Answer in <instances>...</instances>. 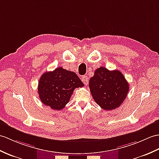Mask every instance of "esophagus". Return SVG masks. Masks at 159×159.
Segmentation results:
<instances>
[{"label": "esophagus", "mask_w": 159, "mask_h": 159, "mask_svg": "<svg viewBox=\"0 0 159 159\" xmlns=\"http://www.w3.org/2000/svg\"><path fill=\"white\" fill-rule=\"evenodd\" d=\"M81 80H82V81H83V83L84 84H87V83H88V77L87 76H85V75H84V76H83V77H82V79H81Z\"/></svg>", "instance_id": "1"}]
</instances>
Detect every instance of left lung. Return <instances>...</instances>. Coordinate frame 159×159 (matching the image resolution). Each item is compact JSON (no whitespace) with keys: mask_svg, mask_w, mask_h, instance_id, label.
<instances>
[{"mask_svg":"<svg viewBox=\"0 0 159 159\" xmlns=\"http://www.w3.org/2000/svg\"><path fill=\"white\" fill-rule=\"evenodd\" d=\"M89 84L95 102L106 110L119 107L129 90V85L123 74L117 70L110 71L104 67L95 70Z\"/></svg>","mask_w":159,"mask_h":159,"instance_id":"left-lung-1","label":"left lung"}]
</instances>
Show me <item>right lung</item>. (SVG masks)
<instances>
[{
	"label": "right lung",
	"mask_w": 159,
	"mask_h": 159,
	"mask_svg": "<svg viewBox=\"0 0 159 159\" xmlns=\"http://www.w3.org/2000/svg\"><path fill=\"white\" fill-rule=\"evenodd\" d=\"M83 86L84 84L75 72L58 67L40 76L38 93L45 106L60 110L68 103L75 89Z\"/></svg>",
	"instance_id": "right-lung-1"
}]
</instances>
